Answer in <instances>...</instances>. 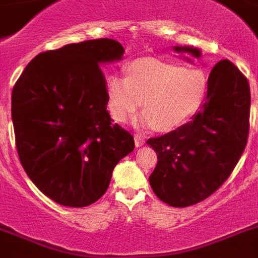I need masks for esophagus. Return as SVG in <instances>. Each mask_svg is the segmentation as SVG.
<instances>
[{
	"label": "esophagus",
	"mask_w": 258,
	"mask_h": 258,
	"mask_svg": "<svg viewBox=\"0 0 258 258\" xmlns=\"http://www.w3.org/2000/svg\"><path fill=\"white\" fill-rule=\"evenodd\" d=\"M134 144H136V146H137V148L142 146V145L145 144L144 137H142V136H140V134H134Z\"/></svg>",
	"instance_id": "34e87169"
}]
</instances>
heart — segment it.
I'll list each match as a JSON object with an SVG mask.
<instances>
[{
  "instance_id": "1",
  "label": "heart",
  "mask_w": 258,
  "mask_h": 258,
  "mask_svg": "<svg viewBox=\"0 0 258 258\" xmlns=\"http://www.w3.org/2000/svg\"><path fill=\"white\" fill-rule=\"evenodd\" d=\"M208 78L199 68L155 59H138L127 66V76L106 79V105L110 116L124 122L142 105L136 120L141 126L171 131L197 113L206 99Z\"/></svg>"
}]
</instances>
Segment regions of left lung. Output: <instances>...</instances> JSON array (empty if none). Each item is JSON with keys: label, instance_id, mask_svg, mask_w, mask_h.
<instances>
[{"label": "left lung", "instance_id": "1", "mask_svg": "<svg viewBox=\"0 0 258 258\" xmlns=\"http://www.w3.org/2000/svg\"><path fill=\"white\" fill-rule=\"evenodd\" d=\"M174 50L202 55L194 47ZM249 112L248 80L233 63L220 60L208 76L207 96L192 121L146 141L158 157L149 178L155 195L171 207H188L212 195L245 149Z\"/></svg>", "mask_w": 258, "mask_h": 258}]
</instances>
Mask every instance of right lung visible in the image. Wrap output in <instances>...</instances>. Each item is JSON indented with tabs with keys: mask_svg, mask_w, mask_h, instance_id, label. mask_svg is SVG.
<instances>
[{
	"mask_svg": "<svg viewBox=\"0 0 258 258\" xmlns=\"http://www.w3.org/2000/svg\"><path fill=\"white\" fill-rule=\"evenodd\" d=\"M117 40H86L40 52L12 93L19 161L42 192L66 207H87L108 190L114 166L133 152L129 132L106 110L100 66L122 59Z\"/></svg>",
	"mask_w": 258,
	"mask_h": 258,
	"instance_id": "obj_1",
	"label": "right lung"
}]
</instances>
